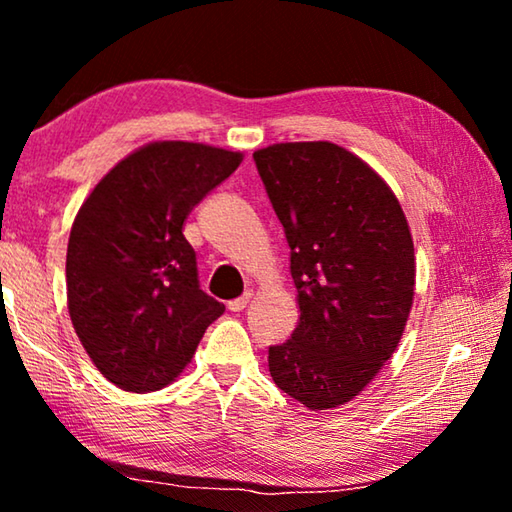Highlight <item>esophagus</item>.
Returning <instances> with one entry per match:
<instances>
[{"label": "esophagus", "mask_w": 512, "mask_h": 512, "mask_svg": "<svg viewBox=\"0 0 512 512\" xmlns=\"http://www.w3.org/2000/svg\"><path fill=\"white\" fill-rule=\"evenodd\" d=\"M250 300H253V291H246L241 298L230 300V302H228V309H230V311H244V309L248 307Z\"/></svg>", "instance_id": "esophagus-1"}]
</instances>
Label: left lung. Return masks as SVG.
I'll use <instances>...</instances> for the list:
<instances>
[{
  "instance_id": "8db88e82",
  "label": "left lung",
  "mask_w": 512,
  "mask_h": 512,
  "mask_svg": "<svg viewBox=\"0 0 512 512\" xmlns=\"http://www.w3.org/2000/svg\"><path fill=\"white\" fill-rule=\"evenodd\" d=\"M291 248L300 323L268 348L280 391L311 411L359 395L393 357L413 305L409 223L384 180L332 142L253 153Z\"/></svg>"
}]
</instances>
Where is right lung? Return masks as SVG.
<instances>
[{
    "instance_id": "right-lung-1",
    "label": "right lung",
    "mask_w": 512,
    "mask_h": 512,
    "mask_svg": "<svg viewBox=\"0 0 512 512\" xmlns=\"http://www.w3.org/2000/svg\"><path fill=\"white\" fill-rule=\"evenodd\" d=\"M241 160L207 144H146L110 169L76 214L69 318L94 366L124 391L171 384L225 311L198 284L183 223Z\"/></svg>"
}]
</instances>
